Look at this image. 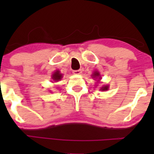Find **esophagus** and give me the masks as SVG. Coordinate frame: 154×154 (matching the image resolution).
Instances as JSON below:
<instances>
[{
  "mask_svg": "<svg viewBox=\"0 0 154 154\" xmlns=\"http://www.w3.org/2000/svg\"><path fill=\"white\" fill-rule=\"evenodd\" d=\"M73 73H74V74H80L82 73V70L81 69L74 70V71H73Z\"/></svg>",
  "mask_w": 154,
  "mask_h": 154,
  "instance_id": "obj_1",
  "label": "esophagus"
}]
</instances>
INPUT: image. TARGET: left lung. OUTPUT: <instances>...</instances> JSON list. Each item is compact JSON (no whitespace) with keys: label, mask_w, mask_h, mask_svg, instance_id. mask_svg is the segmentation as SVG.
Instances as JSON below:
<instances>
[{"label":"left lung","mask_w":154,"mask_h":154,"mask_svg":"<svg viewBox=\"0 0 154 154\" xmlns=\"http://www.w3.org/2000/svg\"><path fill=\"white\" fill-rule=\"evenodd\" d=\"M91 76H92V77H94V78H97V77H99V79H101L100 78V74H99V72H97V71L94 72V74H93ZM108 89H109V86H103V87L100 88V90H102V91H106V90Z\"/></svg>","instance_id":"1"}]
</instances>
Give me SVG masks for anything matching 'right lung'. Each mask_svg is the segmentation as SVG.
I'll use <instances>...</instances> for the list:
<instances>
[{"instance_id": "1", "label": "right lung", "mask_w": 154, "mask_h": 154, "mask_svg": "<svg viewBox=\"0 0 154 154\" xmlns=\"http://www.w3.org/2000/svg\"><path fill=\"white\" fill-rule=\"evenodd\" d=\"M63 77V74H60V71H56L54 74H52V79L54 81L57 82L59 80H60Z\"/></svg>"}]
</instances>
